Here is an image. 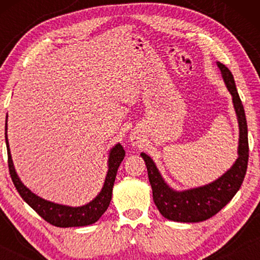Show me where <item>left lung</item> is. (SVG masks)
I'll use <instances>...</instances> for the list:
<instances>
[{
	"instance_id": "obj_1",
	"label": "left lung",
	"mask_w": 260,
	"mask_h": 260,
	"mask_svg": "<svg viewBox=\"0 0 260 260\" xmlns=\"http://www.w3.org/2000/svg\"><path fill=\"white\" fill-rule=\"evenodd\" d=\"M221 71L227 90L232 94L238 124H239V147L238 158L227 172L206 186L188 190H174L165 182L154 161L142 152L148 169L149 182L151 184L152 199L156 207L165 218L179 222H200L215 215L225 207L237 194L243 183L248 162L247 123L243 103L238 94L233 74L221 62H216Z\"/></svg>"
}]
</instances>
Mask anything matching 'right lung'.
<instances>
[{
	"instance_id": "right-lung-1",
	"label": "right lung",
	"mask_w": 260,
	"mask_h": 260,
	"mask_svg": "<svg viewBox=\"0 0 260 260\" xmlns=\"http://www.w3.org/2000/svg\"><path fill=\"white\" fill-rule=\"evenodd\" d=\"M6 144L7 151H8V167L9 174L12 177L13 183L19 191L21 198L41 216L46 221L56 227H79L92 225L98 221L99 218L104 214L108 209L110 201L112 198V188L115 183V179L117 175V170L120 163H122L125 151L119 143L116 144L109 155V169L106 174L104 186H103L101 193L95 197L93 200L88 204L80 206V207H70V206L54 204V202L47 201L28 189L17 176L14 168L12 155H10V149L8 138H7V120H6Z\"/></svg>"
}]
</instances>
